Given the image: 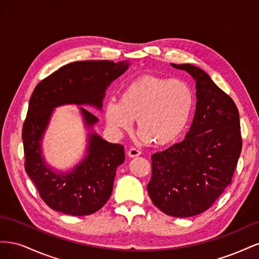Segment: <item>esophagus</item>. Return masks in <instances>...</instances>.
<instances>
[{
  "label": "esophagus",
  "instance_id": "1",
  "mask_svg": "<svg viewBox=\"0 0 259 259\" xmlns=\"http://www.w3.org/2000/svg\"><path fill=\"white\" fill-rule=\"evenodd\" d=\"M127 154H128V156H131V158H136V156L142 154V152H140V150H138L137 148H131Z\"/></svg>",
  "mask_w": 259,
  "mask_h": 259
}]
</instances>
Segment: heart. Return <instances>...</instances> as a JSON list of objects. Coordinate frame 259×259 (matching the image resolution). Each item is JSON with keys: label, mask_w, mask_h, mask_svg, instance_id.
<instances>
[{"label": "heart", "mask_w": 259, "mask_h": 259, "mask_svg": "<svg viewBox=\"0 0 259 259\" xmlns=\"http://www.w3.org/2000/svg\"><path fill=\"white\" fill-rule=\"evenodd\" d=\"M193 105L194 94L187 82L146 75L125 86L120 101H107L105 117L116 133L131 131L137 120L139 135L163 146L182 134Z\"/></svg>", "instance_id": "b5f03b06"}]
</instances>
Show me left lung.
I'll use <instances>...</instances> for the list:
<instances>
[{"mask_svg":"<svg viewBox=\"0 0 259 259\" xmlns=\"http://www.w3.org/2000/svg\"><path fill=\"white\" fill-rule=\"evenodd\" d=\"M185 70L195 80L197 110L183 142L151 155L149 197L163 213L190 217L208 209L231 184L242 150L239 110L202 69Z\"/></svg>","mask_w":259,"mask_h":259,"instance_id":"8db88e82","label":"left lung"}]
</instances>
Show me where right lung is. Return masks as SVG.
Listing matches in <instances>:
<instances>
[{"label":"right lung","mask_w":259,"mask_h":259,"mask_svg":"<svg viewBox=\"0 0 259 259\" xmlns=\"http://www.w3.org/2000/svg\"><path fill=\"white\" fill-rule=\"evenodd\" d=\"M127 61L84 60L62 66L38 83L31 95L22 126L25 169L51 208L72 216L95 213L110 198L115 170L125 159L124 147L91 133L88 155L68 173L54 171L41 155V142L55 107L93 105L101 109L105 91L127 69ZM88 127L98 117L81 108Z\"/></svg>","instance_id":"right-lung-1"}]
</instances>
